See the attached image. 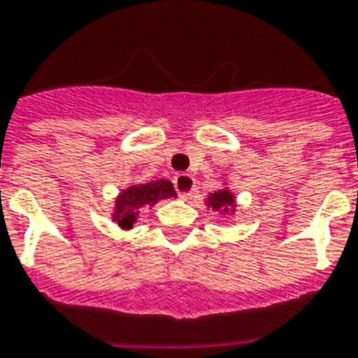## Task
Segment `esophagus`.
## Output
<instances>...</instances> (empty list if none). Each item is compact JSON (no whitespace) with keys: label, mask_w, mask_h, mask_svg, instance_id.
<instances>
[{"label":"esophagus","mask_w":358,"mask_h":358,"mask_svg":"<svg viewBox=\"0 0 358 358\" xmlns=\"http://www.w3.org/2000/svg\"><path fill=\"white\" fill-rule=\"evenodd\" d=\"M174 187L182 199H189L192 193L195 192V180H193L192 174H186V172H180L174 176Z\"/></svg>","instance_id":"34e87169"}]
</instances>
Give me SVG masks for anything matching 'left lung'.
<instances>
[{"mask_svg":"<svg viewBox=\"0 0 358 358\" xmlns=\"http://www.w3.org/2000/svg\"><path fill=\"white\" fill-rule=\"evenodd\" d=\"M206 206L208 208H213L214 213L220 214H229L235 213V208H237V203H235V195H233L227 187H222L218 192L208 193L206 195Z\"/></svg>","mask_w":358,"mask_h":358,"instance_id":"obj_1","label":"left lung"}]
</instances>
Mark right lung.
<instances>
[{"label": "right lung", "instance_id": "right-lung-1", "mask_svg": "<svg viewBox=\"0 0 358 358\" xmlns=\"http://www.w3.org/2000/svg\"><path fill=\"white\" fill-rule=\"evenodd\" d=\"M176 197L171 180H153L148 184H132L119 192L115 205H113L112 220H115L119 227L132 229L136 224L140 213L144 208L157 205L159 201Z\"/></svg>", "mask_w": 358, "mask_h": 358}]
</instances>
